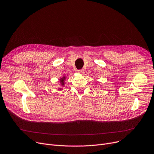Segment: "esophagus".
I'll return each instance as SVG.
<instances>
[{
  "label": "esophagus",
  "mask_w": 154,
  "mask_h": 154,
  "mask_svg": "<svg viewBox=\"0 0 154 154\" xmlns=\"http://www.w3.org/2000/svg\"><path fill=\"white\" fill-rule=\"evenodd\" d=\"M78 72L81 74V75H83V74L85 73V71H84V69H79V70H78Z\"/></svg>",
  "instance_id": "obj_1"
}]
</instances>
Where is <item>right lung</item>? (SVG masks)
<instances>
[{
  "label": "right lung",
  "mask_w": 154,
  "mask_h": 154,
  "mask_svg": "<svg viewBox=\"0 0 154 154\" xmlns=\"http://www.w3.org/2000/svg\"><path fill=\"white\" fill-rule=\"evenodd\" d=\"M66 76H63V77H61V78L59 79L60 83L61 86H64V84H65V80H66ZM62 90V88H58V90Z\"/></svg>",
  "instance_id": "add662e5"
}]
</instances>
